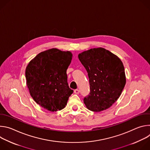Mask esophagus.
Wrapping results in <instances>:
<instances>
[{"label": "esophagus", "mask_w": 150, "mask_h": 150, "mask_svg": "<svg viewBox=\"0 0 150 150\" xmlns=\"http://www.w3.org/2000/svg\"><path fill=\"white\" fill-rule=\"evenodd\" d=\"M74 93H75V94H79V90H78V89L75 90H74Z\"/></svg>", "instance_id": "esophagus-1"}]
</instances>
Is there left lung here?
<instances>
[{"mask_svg":"<svg viewBox=\"0 0 150 150\" xmlns=\"http://www.w3.org/2000/svg\"><path fill=\"white\" fill-rule=\"evenodd\" d=\"M87 70L90 85V94L83 103L87 108L99 112L109 109L117 100L126 84L122 60L102 47L91 49L78 54Z\"/></svg>","mask_w":150,"mask_h":150,"instance_id":"1","label":"left lung"}]
</instances>
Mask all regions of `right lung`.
Listing matches in <instances>:
<instances>
[{"label": "right lung", "mask_w": 150, "mask_h": 150, "mask_svg": "<svg viewBox=\"0 0 150 150\" xmlns=\"http://www.w3.org/2000/svg\"><path fill=\"white\" fill-rule=\"evenodd\" d=\"M72 59L70 51L56 48L38 53L25 69L26 83L33 100L42 108L56 112L65 108L73 90L67 71Z\"/></svg>", "instance_id": "1"}]
</instances>
